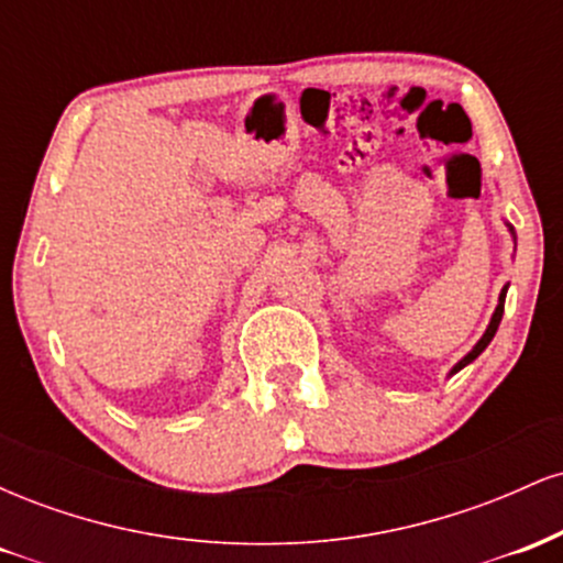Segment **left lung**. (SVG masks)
I'll use <instances>...</instances> for the list:
<instances>
[{"label": "left lung", "instance_id": "8db88e82", "mask_svg": "<svg viewBox=\"0 0 563 563\" xmlns=\"http://www.w3.org/2000/svg\"><path fill=\"white\" fill-rule=\"evenodd\" d=\"M506 224H508V222H506ZM508 232H510V238H514V251H516V232H514V228H510V224H508ZM506 294H508V286L500 290V296H497V307H495L493 318H489V325H487V331L482 333V339L476 341L474 349H471V352L466 354V357H463V360H457V363L452 365V371L448 373V376H455L457 371H463V367L474 363V360L479 357V354L484 352V349L489 346V341L495 339V333H497V325H500V320H503V309H506Z\"/></svg>", "mask_w": 563, "mask_h": 563}]
</instances>
